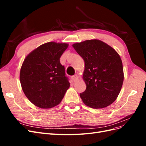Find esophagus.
I'll use <instances>...</instances> for the list:
<instances>
[{"mask_svg":"<svg viewBox=\"0 0 146 146\" xmlns=\"http://www.w3.org/2000/svg\"><path fill=\"white\" fill-rule=\"evenodd\" d=\"M78 76H77V75H74V76H72V78L74 82H77L78 80Z\"/></svg>","mask_w":146,"mask_h":146,"instance_id":"34e87169","label":"esophagus"}]
</instances>
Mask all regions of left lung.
I'll list each match as a JSON object with an SVG mask.
<instances>
[{
	"label": "left lung",
	"instance_id": "left-lung-1",
	"mask_svg": "<svg viewBox=\"0 0 146 146\" xmlns=\"http://www.w3.org/2000/svg\"><path fill=\"white\" fill-rule=\"evenodd\" d=\"M85 61L83 78L86 90L80 94L83 103L92 108H103L113 103L123 81L120 56L111 46L98 39L72 45Z\"/></svg>",
	"mask_w": 146,
	"mask_h": 146
}]
</instances>
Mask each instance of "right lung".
Returning a JSON list of instances; mask_svg holds the SVG:
<instances>
[{
    "instance_id": "right-lung-1",
    "label": "right lung",
    "mask_w": 146,
    "mask_h": 146,
    "mask_svg": "<svg viewBox=\"0 0 146 146\" xmlns=\"http://www.w3.org/2000/svg\"><path fill=\"white\" fill-rule=\"evenodd\" d=\"M68 46L55 42L44 44L30 53L21 66L22 89L39 108H50L58 105L70 86L64 66L60 61Z\"/></svg>"
}]
</instances>
